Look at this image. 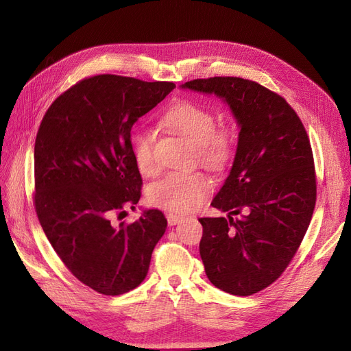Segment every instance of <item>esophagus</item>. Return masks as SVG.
Segmentation results:
<instances>
[{
	"instance_id": "1",
	"label": "esophagus",
	"mask_w": 351,
	"mask_h": 351,
	"mask_svg": "<svg viewBox=\"0 0 351 351\" xmlns=\"http://www.w3.org/2000/svg\"><path fill=\"white\" fill-rule=\"evenodd\" d=\"M183 219V215H178V214H173V212H169V214H167V221L169 226H176L177 222H180Z\"/></svg>"
}]
</instances>
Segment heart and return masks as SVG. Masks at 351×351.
Here are the masks:
<instances>
[{
  "mask_svg": "<svg viewBox=\"0 0 351 351\" xmlns=\"http://www.w3.org/2000/svg\"><path fill=\"white\" fill-rule=\"evenodd\" d=\"M164 123L196 145L199 161L209 168H224L234 154V134L230 129H215V114L204 104L178 101L165 112ZM154 146L155 136L151 132L139 130L133 136L134 161L145 176L158 173ZM210 192L212 182L206 174L174 171L151 186L149 200L169 210L190 212L204 204Z\"/></svg>",
  "mask_w": 351,
  "mask_h": 351,
  "instance_id": "b5f03b06",
  "label": "heart"
}]
</instances>
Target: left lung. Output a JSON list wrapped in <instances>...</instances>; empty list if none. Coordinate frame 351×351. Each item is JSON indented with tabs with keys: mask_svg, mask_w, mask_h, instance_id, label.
<instances>
[{
	"mask_svg": "<svg viewBox=\"0 0 351 351\" xmlns=\"http://www.w3.org/2000/svg\"><path fill=\"white\" fill-rule=\"evenodd\" d=\"M186 89L215 93L240 125L234 164L212 206L227 218H200V258L217 289L250 295L277 281L311 224L316 173L309 136L278 93L241 77L195 79Z\"/></svg>",
	"mask_w": 351,
	"mask_h": 351,
	"instance_id": "1",
	"label": "left lung"
}]
</instances>
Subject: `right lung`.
<instances>
[{
	"label": "right lung",
	"mask_w": 351,
	"mask_h": 351,
	"mask_svg": "<svg viewBox=\"0 0 351 351\" xmlns=\"http://www.w3.org/2000/svg\"><path fill=\"white\" fill-rule=\"evenodd\" d=\"M176 88L173 82L99 74L51 104L35 141L38 219L67 269L105 295L136 289L149 269L167 219L149 209L130 224L111 217L134 208L142 176L132 127Z\"/></svg>",
	"instance_id": "right-lung-1"
}]
</instances>
